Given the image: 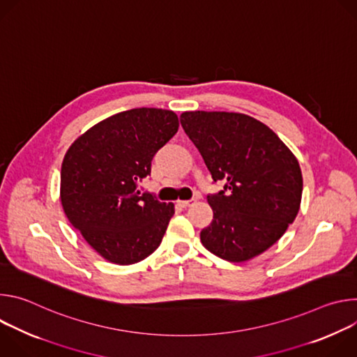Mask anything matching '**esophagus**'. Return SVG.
<instances>
[{
    "mask_svg": "<svg viewBox=\"0 0 357 357\" xmlns=\"http://www.w3.org/2000/svg\"><path fill=\"white\" fill-rule=\"evenodd\" d=\"M193 203H196V200L195 199H189V200H178V205L181 206V208H189V206H192Z\"/></svg>",
    "mask_w": 357,
    "mask_h": 357,
    "instance_id": "obj_1",
    "label": "esophagus"
}]
</instances>
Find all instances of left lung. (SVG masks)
I'll return each instance as SVG.
<instances>
[{
	"instance_id": "obj_1",
	"label": "left lung",
	"mask_w": 357,
	"mask_h": 357,
	"mask_svg": "<svg viewBox=\"0 0 357 357\" xmlns=\"http://www.w3.org/2000/svg\"><path fill=\"white\" fill-rule=\"evenodd\" d=\"M181 124L199 149L213 182L208 195L212 223L202 244L230 263L247 261L270 248L295 220L302 174L295 155L261 121L240 113L186 112Z\"/></svg>"
}]
</instances>
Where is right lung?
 Wrapping results in <instances>:
<instances>
[{
    "label": "right lung",
    "mask_w": 357,
    "mask_h": 357,
    "mask_svg": "<svg viewBox=\"0 0 357 357\" xmlns=\"http://www.w3.org/2000/svg\"><path fill=\"white\" fill-rule=\"evenodd\" d=\"M178 127L171 110L131 109L93 126L68 149L61 171L63 211L106 260L134 264L161 244L174 203L141 193L138 182Z\"/></svg>",
    "instance_id": "obj_1"
}]
</instances>
